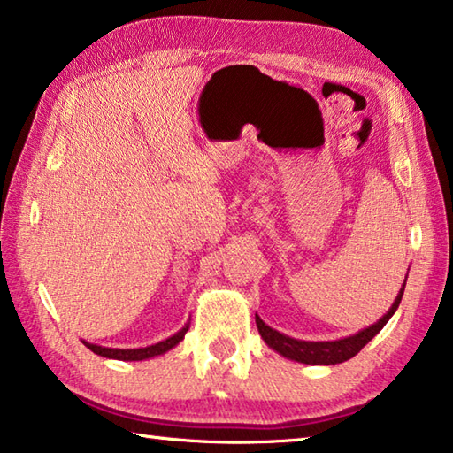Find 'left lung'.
<instances>
[{
	"mask_svg": "<svg viewBox=\"0 0 453 453\" xmlns=\"http://www.w3.org/2000/svg\"><path fill=\"white\" fill-rule=\"evenodd\" d=\"M402 296H403V288L400 294H397L392 308H389V311L378 321V324L370 326L367 329H364V332H359L356 335L346 337V340H337V342L294 340V337L283 335L280 332H275V329H272L270 326H265L259 316H256V324H257L259 334H262L267 346L273 348L275 351H280L283 357L296 359V362H302V364H311V365H334V364L348 362V359L359 354L365 343L370 342L373 335H378L381 332V327L386 326L389 318L395 313L397 305H400V302H402Z\"/></svg>",
	"mask_w": 453,
	"mask_h": 453,
	"instance_id": "left-lung-1",
	"label": "left lung"
}]
</instances>
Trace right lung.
Returning <instances> with one entry per match:
<instances>
[{"instance_id":"add662e5","label":"right lung","mask_w":453,"mask_h":453,"mask_svg":"<svg viewBox=\"0 0 453 453\" xmlns=\"http://www.w3.org/2000/svg\"><path fill=\"white\" fill-rule=\"evenodd\" d=\"M186 326L172 337H167L165 342H159L156 346H150V348H140V349H111V348H102V346H94V343H86V348H89L94 354L97 356H104V357H111V359H121V362H140V359H148L153 356H159V354H165L167 349H172L173 346H178V343L183 340V335L188 332Z\"/></svg>"}]
</instances>
